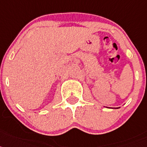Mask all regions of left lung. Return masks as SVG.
<instances>
[{
	"mask_svg": "<svg viewBox=\"0 0 147 147\" xmlns=\"http://www.w3.org/2000/svg\"><path fill=\"white\" fill-rule=\"evenodd\" d=\"M117 109H118V108H117Z\"/></svg>",
	"mask_w": 147,
	"mask_h": 147,
	"instance_id": "1",
	"label": "left lung"
}]
</instances>
